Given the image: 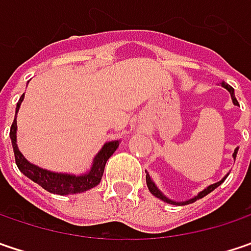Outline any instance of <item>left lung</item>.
Here are the masks:
<instances>
[{
	"label": "left lung",
	"instance_id": "8db88e82",
	"mask_svg": "<svg viewBox=\"0 0 251 251\" xmlns=\"http://www.w3.org/2000/svg\"><path fill=\"white\" fill-rule=\"evenodd\" d=\"M221 86H223V87H226V89H227V90L230 92V95H231V99H233V103H234V104H239L237 99H236V96H234V89H233V87H231L230 84L224 83V81L221 83ZM237 151H239V149H236V152H234V155H233L234 158H236V155H237ZM224 179H226V178H223L221 181H218V182H216V184H213V185L207 187V188H205L204 191H201V193L198 194V195H197L195 198H193V200H188V201H184V202H175V201H171V200H168V198H167L165 195H162V194L159 193V190H158V188L155 187V184H153V182L151 181L149 175H147V185H148V188H149V191H151V194H153V195H155L156 198H159V200H162V201H165V202H170V204H178V205L181 204V205H185V204H191V202H194V201H197V200H200V198L205 197L207 194H210L211 191H214V190H216L218 185H221V184L224 182Z\"/></svg>",
	"mask_w": 251,
	"mask_h": 251
}]
</instances>
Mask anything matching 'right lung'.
<instances>
[{"instance_id":"add662e5","label":"right lung","mask_w":251,"mask_h":251,"mask_svg":"<svg viewBox=\"0 0 251 251\" xmlns=\"http://www.w3.org/2000/svg\"><path fill=\"white\" fill-rule=\"evenodd\" d=\"M23 99H24V95L20 98V100L17 103V112L20 109V104L23 102ZM15 132H17V121L14 119L11 129H10V138H11L15 164H17L18 170L23 172L27 178H30L31 181L37 182L40 187H43L46 191L58 194V195L83 193V191H87V190L96 187L102 179L106 161L112 156V153L119 147V141L104 144L102 151L96 155L90 172H87L84 175H80V176H75V175H67V174H56V172L46 171V170H41V168L35 167L33 164H30L23 156V153L18 151Z\"/></svg>"}]
</instances>
